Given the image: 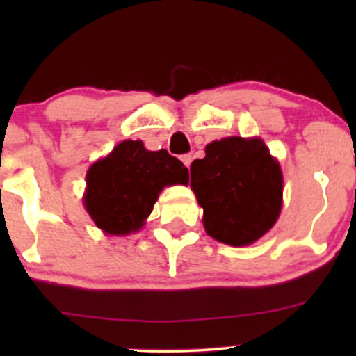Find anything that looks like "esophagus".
Masks as SVG:
<instances>
[{
    "mask_svg": "<svg viewBox=\"0 0 356 356\" xmlns=\"http://www.w3.org/2000/svg\"><path fill=\"white\" fill-rule=\"evenodd\" d=\"M181 161L184 162V165H186V167H191V164H192V155H191V154H186V155H182V157H181Z\"/></svg>",
    "mask_w": 356,
    "mask_h": 356,
    "instance_id": "esophagus-1",
    "label": "esophagus"
}]
</instances>
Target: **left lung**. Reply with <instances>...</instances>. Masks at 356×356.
Instances as JSON below:
<instances>
[{
	"label": "left lung",
	"mask_w": 356,
	"mask_h": 356,
	"mask_svg": "<svg viewBox=\"0 0 356 356\" xmlns=\"http://www.w3.org/2000/svg\"><path fill=\"white\" fill-rule=\"evenodd\" d=\"M191 189L211 238L249 246L263 238L283 207V172L263 138L226 137L206 145L191 165Z\"/></svg>",
	"instance_id": "8db88e82"
}]
</instances>
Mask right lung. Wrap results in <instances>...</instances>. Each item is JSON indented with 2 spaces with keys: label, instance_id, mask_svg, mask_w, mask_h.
<instances>
[{
  "label": "right lung",
  "instance_id": "right-lung-1",
  "mask_svg": "<svg viewBox=\"0 0 356 356\" xmlns=\"http://www.w3.org/2000/svg\"><path fill=\"white\" fill-rule=\"evenodd\" d=\"M189 184V170L167 150H147L124 140L87 170L83 206L95 226L110 236L142 229L167 186Z\"/></svg>",
  "mask_w": 356,
  "mask_h": 356
}]
</instances>
